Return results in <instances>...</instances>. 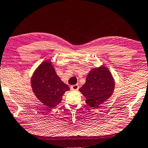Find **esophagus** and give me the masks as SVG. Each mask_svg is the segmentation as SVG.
<instances>
[{"mask_svg":"<svg viewBox=\"0 0 148 148\" xmlns=\"http://www.w3.org/2000/svg\"><path fill=\"white\" fill-rule=\"evenodd\" d=\"M79 88V86L78 84H74L71 86V89L73 90H78Z\"/></svg>","mask_w":148,"mask_h":148,"instance_id":"34e87169","label":"esophagus"}]
</instances>
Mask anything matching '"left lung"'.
<instances>
[{
	"label": "left lung",
	"mask_w": 148,
	"mask_h": 148,
	"mask_svg": "<svg viewBox=\"0 0 148 148\" xmlns=\"http://www.w3.org/2000/svg\"><path fill=\"white\" fill-rule=\"evenodd\" d=\"M114 87L115 82L110 72L107 68L101 66L90 72L86 83L79 91L86 98V103L92 108H97L111 97Z\"/></svg>",
	"instance_id": "8db88e82"
}]
</instances>
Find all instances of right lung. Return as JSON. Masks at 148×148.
I'll return each mask as SVG.
<instances>
[{
  "mask_svg": "<svg viewBox=\"0 0 148 148\" xmlns=\"http://www.w3.org/2000/svg\"><path fill=\"white\" fill-rule=\"evenodd\" d=\"M32 86L37 98L49 108L59 104L64 92L69 90L48 60L37 68L32 77Z\"/></svg>",
  "mask_w": 148,
  "mask_h": 148,
  "instance_id": "add662e5",
  "label": "right lung"
}]
</instances>
